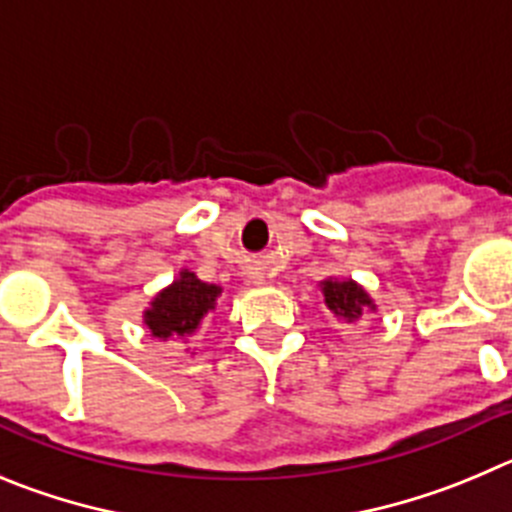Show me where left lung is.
I'll list each match as a JSON object with an SVG mask.
<instances>
[{
	"mask_svg": "<svg viewBox=\"0 0 512 512\" xmlns=\"http://www.w3.org/2000/svg\"><path fill=\"white\" fill-rule=\"evenodd\" d=\"M323 298H326V308L336 315L338 321L343 323H356L366 310H376L374 300L369 298L356 280H338L328 278L321 283Z\"/></svg>",
	"mask_w": 512,
	"mask_h": 512,
	"instance_id": "1",
	"label": "left lung"
}]
</instances>
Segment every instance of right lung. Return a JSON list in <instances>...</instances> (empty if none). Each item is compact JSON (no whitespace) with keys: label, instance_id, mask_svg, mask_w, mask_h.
I'll return each mask as SVG.
<instances>
[{"label":"right lung","instance_id":"1","mask_svg":"<svg viewBox=\"0 0 512 512\" xmlns=\"http://www.w3.org/2000/svg\"><path fill=\"white\" fill-rule=\"evenodd\" d=\"M222 295L219 285L202 283L189 270H181L179 278L161 290L151 305L143 310V323L151 336L161 338H189L199 331L209 313L217 308Z\"/></svg>","mask_w":512,"mask_h":512}]
</instances>
